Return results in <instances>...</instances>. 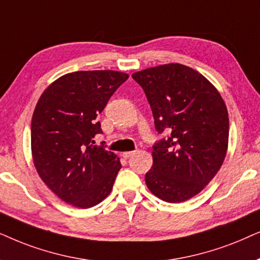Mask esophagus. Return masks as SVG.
Wrapping results in <instances>:
<instances>
[{
	"instance_id": "34e87169",
	"label": "esophagus",
	"mask_w": 260,
	"mask_h": 260,
	"mask_svg": "<svg viewBox=\"0 0 260 260\" xmlns=\"http://www.w3.org/2000/svg\"><path fill=\"white\" fill-rule=\"evenodd\" d=\"M134 154H136V152H134V151H129V152H123V158L124 159H128V158H131V157H132V155H134Z\"/></svg>"
}]
</instances>
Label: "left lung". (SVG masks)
Returning a JSON list of instances; mask_svg holds the SVG:
<instances>
[{"mask_svg":"<svg viewBox=\"0 0 260 260\" xmlns=\"http://www.w3.org/2000/svg\"><path fill=\"white\" fill-rule=\"evenodd\" d=\"M132 77L144 89L155 129L168 134L153 146L147 188L166 202H184L202 191L222 165L230 133L227 107L215 86L186 65H159Z\"/></svg>","mask_w":260,"mask_h":260,"instance_id":"left-lung-1","label":"left lung"}]
</instances>
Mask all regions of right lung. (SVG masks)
<instances>
[{
    "label": "right lung",
    "mask_w": 260,
    "mask_h": 260,
    "mask_svg": "<svg viewBox=\"0 0 260 260\" xmlns=\"http://www.w3.org/2000/svg\"><path fill=\"white\" fill-rule=\"evenodd\" d=\"M127 74L76 71L55 79L38 101L30 124V146L38 175L61 201L86 209L113 189L120 158L98 146V116Z\"/></svg>",
    "instance_id": "1"
}]
</instances>
